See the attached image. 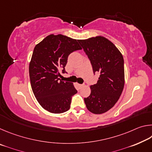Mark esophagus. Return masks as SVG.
Listing matches in <instances>:
<instances>
[{
  "label": "esophagus",
  "instance_id": "obj_1",
  "mask_svg": "<svg viewBox=\"0 0 152 152\" xmlns=\"http://www.w3.org/2000/svg\"><path fill=\"white\" fill-rule=\"evenodd\" d=\"M78 86H79L80 88H82V87H83L84 85V84H78Z\"/></svg>",
  "mask_w": 152,
  "mask_h": 152
}]
</instances>
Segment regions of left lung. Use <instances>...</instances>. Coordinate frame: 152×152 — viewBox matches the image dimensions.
<instances>
[{
	"label": "left lung",
	"instance_id": "1",
	"mask_svg": "<svg viewBox=\"0 0 152 152\" xmlns=\"http://www.w3.org/2000/svg\"><path fill=\"white\" fill-rule=\"evenodd\" d=\"M78 42L91 61L97 83L91 86V93L84 98L86 108L94 114H102L118 101L125 84L124 60L119 50L104 37L97 36Z\"/></svg>",
	"mask_w": 152,
	"mask_h": 152
}]
</instances>
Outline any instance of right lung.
Wrapping results in <instances>:
<instances>
[{"label":"right lung","instance_id":"right-lung-1","mask_svg":"<svg viewBox=\"0 0 152 152\" xmlns=\"http://www.w3.org/2000/svg\"><path fill=\"white\" fill-rule=\"evenodd\" d=\"M79 50L78 40L61 34L48 35L35 45L29 64L31 85L38 102L49 112L58 114L70 108L77 91L72 82L59 77L60 72L66 73L68 56Z\"/></svg>","mask_w":152,"mask_h":152}]
</instances>
